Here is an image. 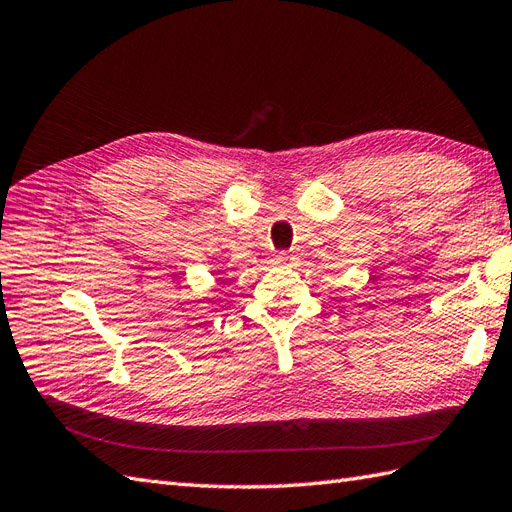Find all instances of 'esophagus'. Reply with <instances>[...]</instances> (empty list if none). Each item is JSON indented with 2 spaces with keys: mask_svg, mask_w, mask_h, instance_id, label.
Instances as JSON below:
<instances>
[{
  "mask_svg": "<svg viewBox=\"0 0 512 512\" xmlns=\"http://www.w3.org/2000/svg\"><path fill=\"white\" fill-rule=\"evenodd\" d=\"M290 261H292L290 253H277L275 257H272V264H277V266H283V264H290Z\"/></svg>",
  "mask_w": 512,
  "mask_h": 512,
  "instance_id": "1",
  "label": "esophagus"
}]
</instances>
